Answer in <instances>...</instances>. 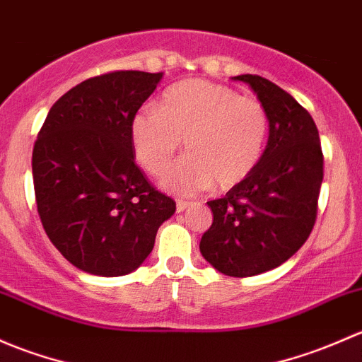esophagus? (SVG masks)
Instances as JSON below:
<instances>
[{
  "label": "esophagus",
  "instance_id": "1",
  "mask_svg": "<svg viewBox=\"0 0 362 362\" xmlns=\"http://www.w3.org/2000/svg\"><path fill=\"white\" fill-rule=\"evenodd\" d=\"M189 206H192V202H188V200H177V202H176V209H177V212L186 211V209H188Z\"/></svg>",
  "mask_w": 362,
  "mask_h": 362
}]
</instances>
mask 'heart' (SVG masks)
Returning <instances> with one entry per match:
<instances>
[{
    "instance_id": "b5f03b06",
    "label": "heart",
    "mask_w": 362,
    "mask_h": 362,
    "mask_svg": "<svg viewBox=\"0 0 362 362\" xmlns=\"http://www.w3.org/2000/svg\"><path fill=\"white\" fill-rule=\"evenodd\" d=\"M268 113L258 99L206 80H188L163 92L158 111H137L130 139L137 162L158 176L181 139L188 155L163 174L162 185L177 195L216 186L230 189L258 167L268 139Z\"/></svg>"
}]
</instances>
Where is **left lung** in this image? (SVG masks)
<instances>
[{
  "instance_id": "left-lung-1",
  "label": "left lung",
  "mask_w": 362,
  "mask_h": 362,
  "mask_svg": "<svg viewBox=\"0 0 362 362\" xmlns=\"http://www.w3.org/2000/svg\"><path fill=\"white\" fill-rule=\"evenodd\" d=\"M268 113L270 134L251 176L223 199L211 200L212 225L200 252L230 277L277 268L307 242L317 218L324 156L314 118L279 85L258 74H238Z\"/></svg>"
}]
</instances>
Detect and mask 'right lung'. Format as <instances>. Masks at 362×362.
Segmentation results:
<instances>
[{
	"label": "right lung",
	"instance_id": "obj_1",
	"mask_svg": "<svg viewBox=\"0 0 362 362\" xmlns=\"http://www.w3.org/2000/svg\"><path fill=\"white\" fill-rule=\"evenodd\" d=\"M162 73L111 71L66 92L33 148L38 214L52 244L80 270L120 277L155 245L176 211L134 160L130 124Z\"/></svg>",
	"mask_w": 362,
	"mask_h": 362
}]
</instances>
